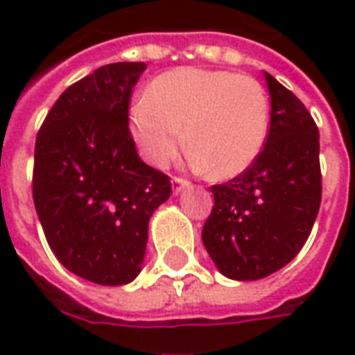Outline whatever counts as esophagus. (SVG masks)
Returning <instances> with one entry per match:
<instances>
[{
  "instance_id": "obj_1",
  "label": "esophagus",
  "mask_w": 355,
  "mask_h": 355,
  "mask_svg": "<svg viewBox=\"0 0 355 355\" xmlns=\"http://www.w3.org/2000/svg\"><path fill=\"white\" fill-rule=\"evenodd\" d=\"M171 184H173V193H180L184 188H188L190 186V182L188 180H184V178L180 177H175L173 180H171Z\"/></svg>"
}]
</instances>
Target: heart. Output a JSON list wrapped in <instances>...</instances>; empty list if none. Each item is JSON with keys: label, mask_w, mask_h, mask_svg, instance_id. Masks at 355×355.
I'll list each match as a JSON object with an SVG mask.
<instances>
[{"label": "heart", "mask_w": 355, "mask_h": 355, "mask_svg": "<svg viewBox=\"0 0 355 355\" xmlns=\"http://www.w3.org/2000/svg\"><path fill=\"white\" fill-rule=\"evenodd\" d=\"M129 123L140 155L163 167L184 144L192 162L215 178L239 177L266 144L270 104L266 91L249 76L228 70L177 68L157 76L146 96L135 101Z\"/></svg>", "instance_id": "obj_1"}]
</instances>
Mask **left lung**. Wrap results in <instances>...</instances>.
<instances>
[{"mask_svg": "<svg viewBox=\"0 0 355 355\" xmlns=\"http://www.w3.org/2000/svg\"><path fill=\"white\" fill-rule=\"evenodd\" d=\"M270 132L259 159L211 188L215 205L201 232L218 272L254 282L289 264L312 232L321 203L320 132L289 89L264 72Z\"/></svg>", "mask_w": 355, "mask_h": 355, "instance_id": "8db88e82", "label": "left lung"}]
</instances>
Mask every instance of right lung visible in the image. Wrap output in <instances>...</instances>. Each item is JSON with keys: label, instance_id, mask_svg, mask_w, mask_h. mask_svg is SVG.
I'll list each match as a JSON object with an SVG mask.
<instances>
[{"label": "right lung", "instance_id": "obj_1", "mask_svg": "<svg viewBox=\"0 0 355 355\" xmlns=\"http://www.w3.org/2000/svg\"><path fill=\"white\" fill-rule=\"evenodd\" d=\"M144 70H94L58 96L35 139L34 205L47 243L62 266L98 285L140 274L150 216L171 196L169 177L140 159L129 132Z\"/></svg>", "mask_w": 355, "mask_h": 355}]
</instances>
